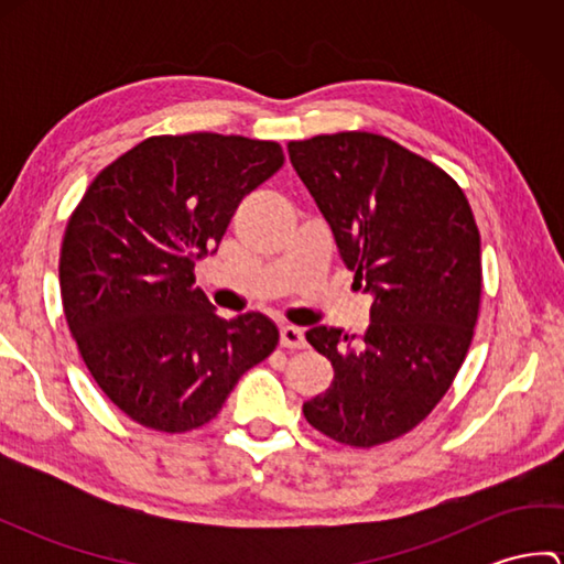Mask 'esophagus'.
I'll return each mask as SVG.
<instances>
[{"label":"esophagus","mask_w":564,"mask_h":564,"mask_svg":"<svg viewBox=\"0 0 564 564\" xmlns=\"http://www.w3.org/2000/svg\"><path fill=\"white\" fill-rule=\"evenodd\" d=\"M281 346L283 349H303L305 346V334L301 327L283 325L281 327Z\"/></svg>","instance_id":"obj_1"}]
</instances>
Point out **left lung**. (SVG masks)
<instances>
[{
    "mask_svg": "<svg viewBox=\"0 0 564 564\" xmlns=\"http://www.w3.org/2000/svg\"><path fill=\"white\" fill-rule=\"evenodd\" d=\"M289 158L373 301L364 334L305 332L334 380L303 414L346 446H378L422 422L465 361L482 293L480 232L446 172L382 135H315L289 142Z\"/></svg>",
    "mask_w": 564,
    "mask_h": 564,
    "instance_id": "8db88e82",
    "label": "left lung"
}]
</instances>
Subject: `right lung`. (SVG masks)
Listing matches in <instances>:
<instances>
[{"label": "right lung", "instance_id": "1", "mask_svg": "<svg viewBox=\"0 0 564 564\" xmlns=\"http://www.w3.org/2000/svg\"><path fill=\"white\" fill-rule=\"evenodd\" d=\"M281 164L271 140L148 138L106 166L72 213L59 249L67 325L91 378L133 422L166 434L208 424L279 344L267 315H215L194 267Z\"/></svg>", "mask_w": 564, "mask_h": 564}]
</instances>
